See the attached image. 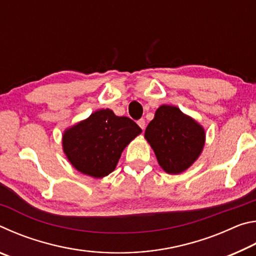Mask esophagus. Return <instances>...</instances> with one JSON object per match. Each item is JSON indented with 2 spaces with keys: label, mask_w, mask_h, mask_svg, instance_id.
<instances>
[{
  "label": "esophagus",
  "mask_w": 256,
  "mask_h": 256,
  "mask_svg": "<svg viewBox=\"0 0 256 256\" xmlns=\"http://www.w3.org/2000/svg\"><path fill=\"white\" fill-rule=\"evenodd\" d=\"M136 123H138V126H140L142 130H144V128H146V120L144 118H140Z\"/></svg>",
  "instance_id": "esophagus-1"
}]
</instances>
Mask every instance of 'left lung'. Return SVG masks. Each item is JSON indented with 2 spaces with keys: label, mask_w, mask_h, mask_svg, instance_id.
I'll return each mask as SVG.
<instances>
[{
  "label": "left lung",
  "mask_w": 256,
  "mask_h": 256,
  "mask_svg": "<svg viewBox=\"0 0 256 256\" xmlns=\"http://www.w3.org/2000/svg\"><path fill=\"white\" fill-rule=\"evenodd\" d=\"M144 136L160 166L168 174H180L200 156L204 130L175 106L162 105L146 128Z\"/></svg>",
  "instance_id": "1"
}]
</instances>
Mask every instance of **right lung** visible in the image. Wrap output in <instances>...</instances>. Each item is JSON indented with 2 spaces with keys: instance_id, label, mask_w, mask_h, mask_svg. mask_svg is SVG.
I'll list each match as a JSON object with an SVG mask.
<instances>
[{
  "instance_id": "obj_1",
  "label": "right lung",
  "mask_w": 256,
  "mask_h": 256,
  "mask_svg": "<svg viewBox=\"0 0 256 256\" xmlns=\"http://www.w3.org/2000/svg\"><path fill=\"white\" fill-rule=\"evenodd\" d=\"M141 128L131 118L110 110L94 112L63 134V150L82 174L104 177L115 170L120 154Z\"/></svg>"
}]
</instances>
